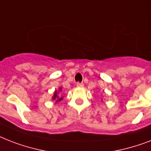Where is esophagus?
<instances>
[{"instance_id":"obj_1","label":"esophagus","mask_w":151,"mask_h":151,"mask_svg":"<svg viewBox=\"0 0 151 151\" xmlns=\"http://www.w3.org/2000/svg\"><path fill=\"white\" fill-rule=\"evenodd\" d=\"M76 85H77V87H83V86H84V84H83V83L78 82Z\"/></svg>"}]
</instances>
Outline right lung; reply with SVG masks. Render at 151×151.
Segmentation results:
<instances>
[{
    "label": "right lung",
    "instance_id": "right-lung-1",
    "mask_svg": "<svg viewBox=\"0 0 151 151\" xmlns=\"http://www.w3.org/2000/svg\"><path fill=\"white\" fill-rule=\"evenodd\" d=\"M62 88L59 87V89H55V91L53 93V96H52V99L55 101V103H57L60 102L61 100H63L64 98V96H62Z\"/></svg>",
    "mask_w": 151,
    "mask_h": 151
}]
</instances>
